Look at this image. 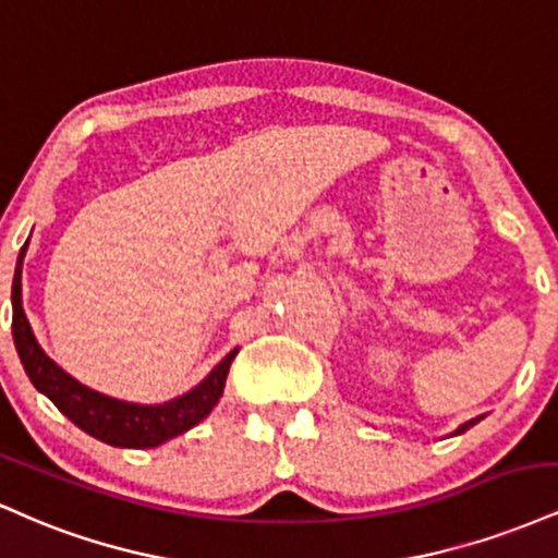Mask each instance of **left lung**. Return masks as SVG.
<instances>
[{
  "label": "left lung",
  "mask_w": 558,
  "mask_h": 558,
  "mask_svg": "<svg viewBox=\"0 0 558 558\" xmlns=\"http://www.w3.org/2000/svg\"><path fill=\"white\" fill-rule=\"evenodd\" d=\"M481 421H483V415H481V417H473V421H468V423H464V425H460V428L454 430V436H457V434H464V430H468V428H473V425H475V423H481Z\"/></svg>",
  "instance_id": "left-lung-1"
}]
</instances>
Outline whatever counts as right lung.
Listing matches in <instances>:
<instances>
[{"instance_id":"right-lung-1","label":"right lung","mask_w":558,"mask_h":558,"mask_svg":"<svg viewBox=\"0 0 558 558\" xmlns=\"http://www.w3.org/2000/svg\"><path fill=\"white\" fill-rule=\"evenodd\" d=\"M28 251V242L17 255L15 279H12V339L15 350L28 373L31 384L41 395L57 404L64 417H70L77 428L109 447L122 449H154L169 438L185 434L198 425L219 402L225 391L229 365H232L238 350H232L203 381L190 389L187 395L169 399L163 404H133L122 399H111L107 395L88 389L81 381L64 373L59 365L41 350V344L33 337V329L23 311V258Z\"/></svg>"}]
</instances>
